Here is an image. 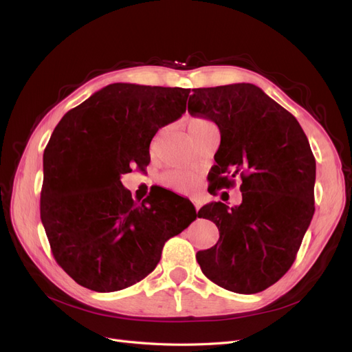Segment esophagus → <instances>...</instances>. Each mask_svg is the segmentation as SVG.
Returning <instances> with one entry per match:
<instances>
[{
	"label": "esophagus",
	"instance_id": "esophagus-1",
	"mask_svg": "<svg viewBox=\"0 0 352 352\" xmlns=\"http://www.w3.org/2000/svg\"><path fill=\"white\" fill-rule=\"evenodd\" d=\"M190 201H192V204H193V207H195V210L198 211V210L201 208V202H199L197 198H190Z\"/></svg>",
	"mask_w": 352,
	"mask_h": 352
}]
</instances>
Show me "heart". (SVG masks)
I'll return each mask as SVG.
<instances>
[{"mask_svg": "<svg viewBox=\"0 0 352 352\" xmlns=\"http://www.w3.org/2000/svg\"><path fill=\"white\" fill-rule=\"evenodd\" d=\"M185 126H186V131H188L190 140L198 137L199 134H202V132H205V131L215 128V125L211 122V120L205 119L202 116H198V115L186 118ZM198 179H199L198 172L190 170V168H188V170H173L166 176V180L168 182V184H170L175 189L182 190V192L192 190L193 188L197 186Z\"/></svg>", "mask_w": 352, "mask_h": 352, "instance_id": "obj_1", "label": "heart"}]
</instances>
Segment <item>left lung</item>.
I'll list each match as a JSON object with an SVG mask.
<instances>
[{
  "label": "left lung",
  "mask_w": 352,
  "mask_h": 352,
  "mask_svg": "<svg viewBox=\"0 0 352 352\" xmlns=\"http://www.w3.org/2000/svg\"><path fill=\"white\" fill-rule=\"evenodd\" d=\"M192 91L188 112L211 119L221 134L211 190L241 179L237 207L211 202L198 211L220 239L197 261L228 292L261 293L296 261L314 214L316 160L297 119L254 84Z\"/></svg>",
  "instance_id": "8db88e82"
}]
</instances>
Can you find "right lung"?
<instances>
[{
    "label": "right lung",
    "mask_w": 352,
    "mask_h": 352,
    "mask_svg": "<svg viewBox=\"0 0 352 352\" xmlns=\"http://www.w3.org/2000/svg\"><path fill=\"white\" fill-rule=\"evenodd\" d=\"M189 93L109 84L54 129L43 153L41 218L56 263L77 284L99 293L134 285L197 218L195 208L175 211L151 195L137 204L120 182L134 164L148 163L155 132L186 111Z\"/></svg>",
    "instance_id": "right-lung-1"
}]
</instances>
